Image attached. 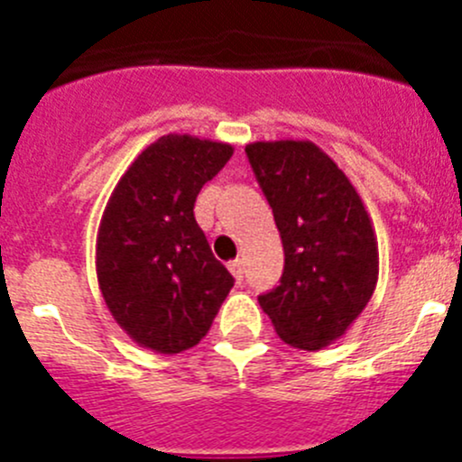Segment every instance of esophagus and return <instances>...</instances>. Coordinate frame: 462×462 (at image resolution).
<instances>
[{"mask_svg": "<svg viewBox=\"0 0 462 462\" xmlns=\"http://www.w3.org/2000/svg\"><path fill=\"white\" fill-rule=\"evenodd\" d=\"M228 271H231V275L236 277V282H243V259H234L228 261Z\"/></svg>", "mask_w": 462, "mask_h": 462, "instance_id": "1", "label": "esophagus"}]
</instances>
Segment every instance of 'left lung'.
<instances>
[{
  "label": "left lung",
  "instance_id": "1",
  "mask_svg": "<svg viewBox=\"0 0 462 462\" xmlns=\"http://www.w3.org/2000/svg\"><path fill=\"white\" fill-rule=\"evenodd\" d=\"M245 152L284 247L280 287L259 305L287 345L324 349L345 336L377 287L373 219L345 171L312 141H254Z\"/></svg>",
  "mask_w": 462,
  "mask_h": 462
}]
</instances>
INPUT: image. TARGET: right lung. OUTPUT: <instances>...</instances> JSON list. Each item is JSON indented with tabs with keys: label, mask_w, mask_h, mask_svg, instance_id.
Wrapping results in <instances>:
<instances>
[{
	"label": "right lung",
	"mask_w": 462,
	"mask_h": 462,
	"mask_svg": "<svg viewBox=\"0 0 462 462\" xmlns=\"http://www.w3.org/2000/svg\"><path fill=\"white\" fill-rule=\"evenodd\" d=\"M231 154L228 143L166 134L134 159L106 203L94 256L101 296L150 352L199 345L234 287L194 219L196 196Z\"/></svg>",
	"instance_id": "obj_1"
}]
</instances>
